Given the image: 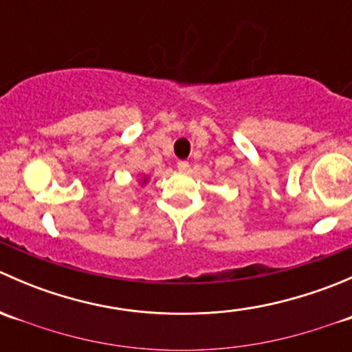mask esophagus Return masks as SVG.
I'll return each instance as SVG.
<instances>
[{"label": "esophagus", "instance_id": "34e87169", "mask_svg": "<svg viewBox=\"0 0 352 352\" xmlns=\"http://www.w3.org/2000/svg\"><path fill=\"white\" fill-rule=\"evenodd\" d=\"M189 162H186V160H180V162H177V168L180 170V172H189Z\"/></svg>", "mask_w": 352, "mask_h": 352}]
</instances>
